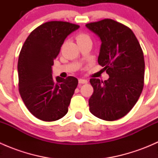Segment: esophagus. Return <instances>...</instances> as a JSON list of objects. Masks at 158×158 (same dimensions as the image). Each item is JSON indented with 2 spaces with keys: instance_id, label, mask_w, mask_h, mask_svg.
Returning <instances> with one entry per match:
<instances>
[{
  "instance_id": "1",
  "label": "esophagus",
  "mask_w": 158,
  "mask_h": 158,
  "mask_svg": "<svg viewBox=\"0 0 158 158\" xmlns=\"http://www.w3.org/2000/svg\"><path fill=\"white\" fill-rule=\"evenodd\" d=\"M88 82L87 79H79V84H85Z\"/></svg>"
}]
</instances>
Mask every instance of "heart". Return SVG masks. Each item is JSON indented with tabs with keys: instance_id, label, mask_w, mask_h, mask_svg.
Returning a JSON list of instances; mask_svg holds the SVG:
<instances>
[{
	"instance_id": "heart-1",
	"label": "heart",
	"mask_w": 158,
	"mask_h": 158,
	"mask_svg": "<svg viewBox=\"0 0 158 158\" xmlns=\"http://www.w3.org/2000/svg\"><path fill=\"white\" fill-rule=\"evenodd\" d=\"M87 40H90V37L87 34L83 33H80L76 36V41L77 43L82 42V41Z\"/></svg>"
}]
</instances>
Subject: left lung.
<instances>
[{
	"mask_svg": "<svg viewBox=\"0 0 158 158\" xmlns=\"http://www.w3.org/2000/svg\"><path fill=\"white\" fill-rule=\"evenodd\" d=\"M85 27L101 40L98 63L109 76L104 82L90 79L94 92L89 100V110L98 118L118 120L131 110L142 92L143 51L132 30L111 19Z\"/></svg>",
	"mask_w": 158,
	"mask_h": 158,
	"instance_id": "obj_1",
	"label": "left lung"
}]
</instances>
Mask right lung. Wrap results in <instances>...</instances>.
I'll return each mask as SVG.
<instances>
[{"label": "right lung", "instance_id": "add662e5", "mask_svg": "<svg viewBox=\"0 0 158 158\" xmlns=\"http://www.w3.org/2000/svg\"><path fill=\"white\" fill-rule=\"evenodd\" d=\"M79 28L68 22H47L30 33L20 50L19 92L30 113L40 120L56 121L68 112L78 79H53L52 66L65 39Z\"/></svg>", "mask_w": 158, "mask_h": 158}]
</instances>
